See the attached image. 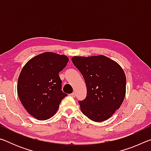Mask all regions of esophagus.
Here are the masks:
<instances>
[{
	"mask_svg": "<svg viewBox=\"0 0 151 151\" xmlns=\"http://www.w3.org/2000/svg\"><path fill=\"white\" fill-rule=\"evenodd\" d=\"M75 95H76L75 93H73L72 94H70V96H72V97H75Z\"/></svg>",
	"mask_w": 151,
	"mask_h": 151,
	"instance_id": "1",
	"label": "esophagus"
}]
</instances>
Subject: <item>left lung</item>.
<instances>
[{"instance_id": "left-lung-1", "label": "left lung", "mask_w": 151, "mask_h": 151, "mask_svg": "<svg viewBox=\"0 0 151 151\" xmlns=\"http://www.w3.org/2000/svg\"><path fill=\"white\" fill-rule=\"evenodd\" d=\"M85 78L86 97L81 110L94 122L109 119L120 108L126 94V76L116 61L104 55L72 57Z\"/></svg>"}]
</instances>
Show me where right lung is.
Here are the masks:
<instances>
[{"label": "right lung", "mask_w": 151, "mask_h": 151, "mask_svg": "<svg viewBox=\"0 0 151 151\" xmlns=\"http://www.w3.org/2000/svg\"><path fill=\"white\" fill-rule=\"evenodd\" d=\"M68 62L66 55L46 52L35 56L25 64L20 72L17 93L22 106L39 121L53 116L66 93L61 90L58 75Z\"/></svg>", "instance_id": "add662e5"}]
</instances>
